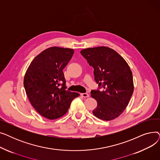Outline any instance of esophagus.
<instances>
[{
  "mask_svg": "<svg viewBox=\"0 0 160 160\" xmlns=\"http://www.w3.org/2000/svg\"><path fill=\"white\" fill-rule=\"evenodd\" d=\"M81 96H82V97H83V98H88V97H89V95L88 93H82V94H81Z\"/></svg>",
  "mask_w": 160,
  "mask_h": 160,
  "instance_id": "esophagus-1",
  "label": "esophagus"
}]
</instances>
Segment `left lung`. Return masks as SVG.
<instances>
[{
	"label": "left lung",
	"mask_w": 160,
	"mask_h": 160,
	"mask_svg": "<svg viewBox=\"0 0 160 160\" xmlns=\"http://www.w3.org/2000/svg\"><path fill=\"white\" fill-rule=\"evenodd\" d=\"M94 69L95 80L102 91L92 90L97 102L93 111L97 118L111 121L118 117L128 106L133 92L132 72L124 59L107 47L88 48L80 51Z\"/></svg>",
	"instance_id": "8db88e82"
}]
</instances>
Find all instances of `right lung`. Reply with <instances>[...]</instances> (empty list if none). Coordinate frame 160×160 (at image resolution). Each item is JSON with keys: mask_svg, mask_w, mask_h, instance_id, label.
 I'll return each instance as SVG.
<instances>
[{"mask_svg": "<svg viewBox=\"0 0 160 160\" xmlns=\"http://www.w3.org/2000/svg\"><path fill=\"white\" fill-rule=\"evenodd\" d=\"M74 50L50 47L30 63L24 78V87L32 106L45 118L53 120L64 115L72 100L80 95L66 90L63 69Z\"/></svg>", "mask_w": 160, "mask_h": 160, "instance_id": "obj_1", "label": "right lung"}]
</instances>
